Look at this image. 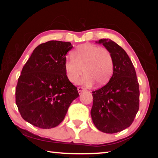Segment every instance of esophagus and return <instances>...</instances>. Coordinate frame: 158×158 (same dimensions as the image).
Returning a JSON list of instances; mask_svg holds the SVG:
<instances>
[{
    "instance_id": "34e87169",
    "label": "esophagus",
    "mask_w": 158,
    "mask_h": 158,
    "mask_svg": "<svg viewBox=\"0 0 158 158\" xmlns=\"http://www.w3.org/2000/svg\"><path fill=\"white\" fill-rule=\"evenodd\" d=\"M77 90H78V92L79 94H81V93L84 91V90H85V89H84V88H82V87H78V89H77Z\"/></svg>"
}]
</instances>
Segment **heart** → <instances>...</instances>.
Masks as SVG:
<instances>
[{
    "mask_svg": "<svg viewBox=\"0 0 158 158\" xmlns=\"http://www.w3.org/2000/svg\"><path fill=\"white\" fill-rule=\"evenodd\" d=\"M65 70L68 80L77 83L84 73L81 83L91 85L96 82L98 85L106 84L113 74L114 59L106 48L85 44L77 48L73 58L65 60Z\"/></svg>",
    "mask_w": 158,
    "mask_h": 158,
    "instance_id": "1",
    "label": "heart"
}]
</instances>
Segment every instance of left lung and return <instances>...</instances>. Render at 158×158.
Returning a JSON list of instances; mask_svg holds the SVG:
<instances>
[{
    "label": "left lung",
    "instance_id": "1",
    "mask_svg": "<svg viewBox=\"0 0 158 158\" xmlns=\"http://www.w3.org/2000/svg\"><path fill=\"white\" fill-rule=\"evenodd\" d=\"M114 59L109 81L93 91L90 111L93 122L101 132L113 134L126 129L134 121L139 107V89L135 69L125 51L109 39H101Z\"/></svg>",
    "mask_w": 158,
    "mask_h": 158
}]
</instances>
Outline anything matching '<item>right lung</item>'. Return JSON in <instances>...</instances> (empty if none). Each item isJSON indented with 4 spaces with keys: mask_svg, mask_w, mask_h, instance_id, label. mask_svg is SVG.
I'll use <instances>...</instances> for the list:
<instances>
[{
    "mask_svg": "<svg viewBox=\"0 0 158 158\" xmlns=\"http://www.w3.org/2000/svg\"><path fill=\"white\" fill-rule=\"evenodd\" d=\"M70 42L51 40L33 50L23 66L16 88L21 117L34 126L50 129L63 121L70 104L79 97L68 79L64 63Z\"/></svg>",
    "mask_w": 158,
    "mask_h": 158,
    "instance_id": "obj_1",
    "label": "right lung"
}]
</instances>
